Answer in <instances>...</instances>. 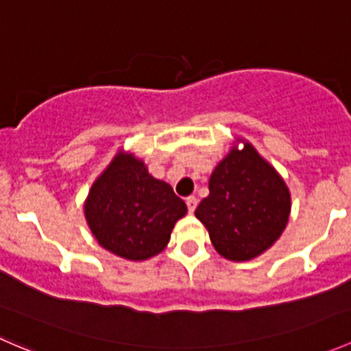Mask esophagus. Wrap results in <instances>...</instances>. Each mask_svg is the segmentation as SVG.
<instances>
[{
    "label": "esophagus",
    "mask_w": 351,
    "mask_h": 351,
    "mask_svg": "<svg viewBox=\"0 0 351 351\" xmlns=\"http://www.w3.org/2000/svg\"><path fill=\"white\" fill-rule=\"evenodd\" d=\"M197 204H198V200H197V197H195V195L186 197V207H189V212H190V214H193V212H195Z\"/></svg>",
    "instance_id": "obj_1"
}]
</instances>
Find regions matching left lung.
Wrapping results in <instances>:
<instances>
[{
  "instance_id": "1",
  "label": "left lung",
  "mask_w": 351,
  "mask_h": 351,
  "mask_svg": "<svg viewBox=\"0 0 351 351\" xmlns=\"http://www.w3.org/2000/svg\"><path fill=\"white\" fill-rule=\"evenodd\" d=\"M290 193L278 173L251 144L232 149L208 180L195 215L219 254L246 261L271 246L285 229Z\"/></svg>"
}]
</instances>
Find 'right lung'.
Instances as JSON below:
<instances>
[{
    "label": "right lung",
    "mask_w": 351,
    "mask_h": 351,
    "mask_svg": "<svg viewBox=\"0 0 351 351\" xmlns=\"http://www.w3.org/2000/svg\"><path fill=\"white\" fill-rule=\"evenodd\" d=\"M186 205L143 161L119 154L95 182L84 205L97 241L125 260H146L166 247Z\"/></svg>",
    "instance_id": "1"
}]
</instances>
